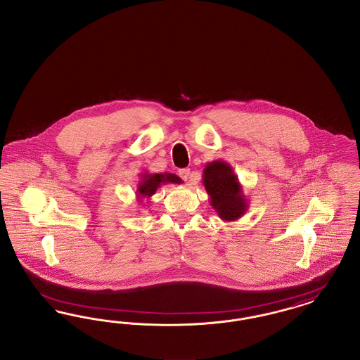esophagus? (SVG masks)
I'll list each match as a JSON object with an SVG mask.
<instances>
[{
    "label": "esophagus",
    "instance_id": "obj_1",
    "mask_svg": "<svg viewBox=\"0 0 360 360\" xmlns=\"http://www.w3.org/2000/svg\"><path fill=\"white\" fill-rule=\"evenodd\" d=\"M179 176H181L185 182H188V178H190V169H182V170H179Z\"/></svg>",
    "mask_w": 360,
    "mask_h": 360
}]
</instances>
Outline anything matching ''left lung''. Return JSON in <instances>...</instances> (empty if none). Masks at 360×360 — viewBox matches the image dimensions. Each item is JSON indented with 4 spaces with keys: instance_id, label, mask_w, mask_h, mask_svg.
Instances as JSON below:
<instances>
[{
    "instance_id": "8db88e82",
    "label": "left lung",
    "mask_w": 360,
    "mask_h": 360,
    "mask_svg": "<svg viewBox=\"0 0 360 360\" xmlns=\"http://www.w3.org/2000/svg\"><path fill=\"white\" fill-rule=\"evenodd\" d=\"M202 184L210 205L224 221H236L248 209V200L232 166L225 160L206 163Z\"/></svg>"
}]
</instances>
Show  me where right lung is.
Segmentation results:
<instances>
[{
  "instance_id": "add662e5",
  "label": "right lung",
  "mask_w": 360,
  "mask_h": 360,
  "mask_svg": "<svg viewBox=\"0 0 360 360\" xmlns=\"http://www.w3.org/2000/svg\"><path fill=\"white\" fill-rule=\"evenodd\" d=\"M166 184H182V179L172 172H160V174H150V172H141L140 181L137 184L136 198L139 202H143L146 198L148 200L153 197L156 190L162 185Z\"/></svg>"
}]
</instances>
